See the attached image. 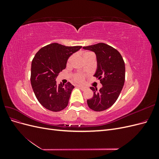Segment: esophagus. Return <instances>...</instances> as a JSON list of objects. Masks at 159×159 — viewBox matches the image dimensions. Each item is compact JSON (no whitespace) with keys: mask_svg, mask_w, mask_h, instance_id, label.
Instances as JSON below:
<instances>
[{"mask_svg":"<svg viewBox=\"0 0 159 159\" xmlns=\"http://www.w3.org/2000/svg\"><path fill=\"white\" fill-rule=\"evenodd\" d=\"M77 87L79 88L80 89H81V90H85L86 89L85 87H84V86H82V85H77Z\"/></svg>","mask_w":159,"mask_h":159,"instance_id":"34e87169","label":"esophagus"}]
</instances>
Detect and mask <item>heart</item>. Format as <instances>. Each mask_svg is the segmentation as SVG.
<instances>
[{
	"label": "heart",
	"mask_w": 159,
	"mask_h": 159,
	"mask_svg": "<svg viewBox=\"0 0 159 159\" xmlns=\"http://www.w3.org/2000/svg\"><path fill=\"white\" fill-rule=\"evenodd\" d=\"M89 53H90V52H86L84 55L89 54ZM71 60H72V56H71V57H70V58L68 59V64H70V63ZM74 79H75V80L77 81H81L83 80L84 76H83L82 75H81V74H76L74 75Z\"/></svg>",
	"instance_id": "1"
}]
</instances>
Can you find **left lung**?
Instances as JSON below:
<instances>
[{"mask_svg": "<svg viewBox=\"0 0 159 159\" xmlns=\"http://www.w3.org/2000/svg\"><path fill=\"white\" fill-rule=\"evenodd\" d=\"M83 48L95 52L97 70L94 76L103 85L99 91L90 88L93 91V96L87 100V103L90 109L102 111L112 106L123 89L125 78V62L116 49L104 43L84 46Z\"/></svg>", "mask_w": 159, "mask_h": 159, "instance_id": "8db88e82", "label": "left lung"}]
</instances>
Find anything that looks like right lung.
<instances>
[{"label": "right lung", "mask_w": 159, "mask_h": 159, "mask_svg": "<svg viewBox=\"0 0 159 159\" xmlns=\"http://www.w3.org/2000/svg\"><path fill=\"white\" fill-rule=\"evenodd\" d=\"M81 47L52 43L42 48L33 58L31 85L38 102L46 109L57 112L68 105L74 86L70 82L57 85L56 79L60 72L66 68L70 56Z\"/></svg>", "instance_id": "add662e5"}]
</instances>
